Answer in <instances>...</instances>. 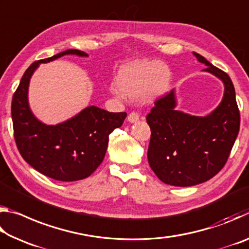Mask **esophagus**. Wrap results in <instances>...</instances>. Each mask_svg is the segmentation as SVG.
<instances>
[{
  "instance_id": "obj_1",
  "label": "esophagus",
  "mask_w": 249,
  "mask_h": 249,
  "mask_svg": "<svg viewBox=\"0 0 249 249\" xmlns=\"http://www.w3.org/2000/svg\"><path fill=\"white\" fill-rule=\"evenodd\" d=\"M138 120H140V115H138L137 113H135V112L130 113V114L127 117V121L129 122V123H136Z\"/></svg>"
}]
</instances>
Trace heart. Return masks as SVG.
I'll list each match as a JSON object with an SVG mask.
<instances>
[{
	"label": "heart",
	"mask_w": 249,
	"mask_h": 249,
	"mask_svg": "<svg viewBox=\"0 0 249 249\" xmlns=\"http://www.w3.org/2000/svg\"><path fill=\"white\" fill-rule=\"evenodd\" d=\"M172 73L169 67L155 60L134 61L122 67L112 86L119 98L142 96L148 102L160 99L169 90Z\"/></svg>",
	"instance_id": "1"
}]
</instances>
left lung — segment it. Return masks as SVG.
<instances>
[{
  "label": "left lung",
  "instance_id": "left-lung-1",
  "mask_svg": "<svg viewBox=\"0 0 249 249\" xmlns=\"http://www.w3.org/2000/svg\"><path fill=\"white\" fill-rule=\"evenodd\" d=\"M206 67L202 71L215 75L224 84L220 104L204 116L177 109L175 89L156 101L147 115L151 130L149 166L167 184L191 187L213 178L229 158L239 132V111L235 89L229 74L193 53Z\"/></svg>",
  "mask_w": 249,
  "mask_h": 249
}]
</instances>
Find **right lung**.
Masks as SVG:
<instances>
[{"label":"right lung","mask_w":249,"mask_h":249,"mask_svg":"<svg viewBox=\"0 0 249 249\" xmlns=\"http://www.w3.org/2000/svg\"><path fill=\"white\" fill-rule=\"evenodd\" d=\"M65 54L88 57L81 50L68 49L50 58L35 61L20 79L12 100L16 146L25 161L34 169L58 181L86 179L103 161L108 135L123 124L126 113H112L94 105L56 125H48L34 115L28 102L32 75L40 64Z\"/></svg>","instance_id":"add662e5"}]
</instances>
